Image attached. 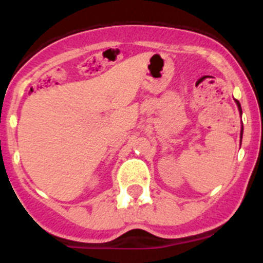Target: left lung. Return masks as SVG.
<instances>
[{"label":"left lung","mask_w":263,"mask_h":263,"mask_svg":"<svg viewBox=\"0 0 263 263\" xmlns=\"http://www.w3.org/2000/svg\"><path fill=\"white\" fill-rule=\"evenodd\" d=\"M236 104H237V106H238V110H240V113H242V109H241V104L238 103V100H236ZM242 130H241V138H242Z\"/></svg>","instance_id":"left-lung-1"}]
</instances>
